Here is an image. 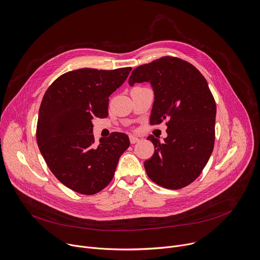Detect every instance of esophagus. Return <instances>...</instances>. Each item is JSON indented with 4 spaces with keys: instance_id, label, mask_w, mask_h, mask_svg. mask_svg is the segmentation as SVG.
<instances>
[{
    "instance_id": "1",
    "label": "esophagus",
    "mask_w": 260,
    "mask_h": 260,
    "mask_svg": "<svg viewBox=\"0 0 260 260\" xmlns=\"http://www.w3.org/2000/svg\"><path fill=\"white\" fill-rule=\"evenodd\" d=\"M139 141H140L139 138H137V137H135V136H129V142H131V144H136V143H138Z\"/></svg>"
}]
</instances>
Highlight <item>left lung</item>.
<instances>
[{"label": "left lung", "instance_id": "left-lung-1", "mask_svg": "<svg viewBox=\"0 0 260 260\" xmlns=\"http://www.w3.org/2000/svg\"><path fill=\"white\" fill-rule=\"evenodd\" d=\"M150 82L154 102L150 123L168 120L164 143L152 135L154 154L144 162L153 182L180 189L193 182L206 167L214 147L216 104L209 85L191 63L165 56L136 68L128 84Z\"/></svg>", "mask_w": 260, "mask_h": 260}]
</instances>
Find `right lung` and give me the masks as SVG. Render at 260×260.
I'll use <instances>...</instances> for the list:
<instances>
[{
    "instance_id": "1",
    "label": "right lung",
    "mask_w": 260,
    "mask_h": 260,
    "mask_svg": "<svg viewBox=\"0 0 260 260\" xmlns=\"http://www.w3.org/2000/svg\"><path fill=\"white\" fill-rule=\"evenodd\" d=\"M132 68L67 72L46 90L39 109L37 143L53 175L70 189L94 194L112 180L127 135L112 133L94 143L92 119L108 116L109 96Z\"/></svg>"
}]
</instances>
